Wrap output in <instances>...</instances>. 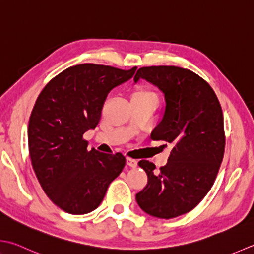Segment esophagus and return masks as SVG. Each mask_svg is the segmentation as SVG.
Here are the masks:
<instances>
[{
  "instance_id": "1",
  "label": "esophagus",
  "mask_w": 254,
  "mask_h": 254,
  "mask_svg": "<svg viewBox=\"0 0 254 254\" xmlns=\"http://www.w3.org/2000/svg\"><path fill=\"white\" fill-rule=\"evenodd\" d=\"M127 164L130 167H132V168H135L136 166H137V161L136 160H133V158H130V157H127Z\"/></svg>"
}]
</instances>
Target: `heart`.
Returning a JSON list of instances; mask_svg holds the SVG:
<instances>
[{"label": "heart", "instance_id": "b5f03b06", "mask_svg": "<svg viewBox=\"0 0 254 254\" xmlns=\"http://www.w3.org/2000/svg\"><path fill=\"white\" fill-rule=\"evenodd\" d=\"M133 98H156V94L147 90V89H137V90H135L133 92L132 94V99Z\"/></svg>", "mask_w": 254, "mask_h": 254}]
</instances>
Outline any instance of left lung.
Segmentation results:
<instances>
[{
    "instance_id": "left-lung-1",
    "label": "left lung",
    "mask_w": 254,
    "mask_h": 254,
    "mask_svg": "<svg viewBox=\"0 0 254 254\" xmlns=\"http://www.w3.org/2000/svg\"><path fill=\"white\" fill-rule=\"evenodd\" d=\"M141 78L164 93L165 110L151 137L170 143L172 151L160 172L138 162L148 181L136 201L148 215L171 219L192 210L213 185L225 153L222 110L208 82L188 69L142 67L134 82Z\"/></svg>"
}]
</instances>
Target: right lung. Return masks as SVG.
I'll return each mask as SVG.
<instances>
[{"mask_svg": "<svg viewBox=\"0 0 254 254\" xmlns=\"http://www.w3.org/2000/svg\"><path fill=\"white\" fill-rule=\"evenodd\" d=\"M136 68L77 64L39 93L28 123L29 156L43 190L64 211L83 215L96 209L126 165L121 153L88 151L83 134L100 121L108 93Z\"/></svg>", "mask_w": 254, "mask_h": 254, "instance_id": "obj_1", "label": "right lung"}]
</instances>
